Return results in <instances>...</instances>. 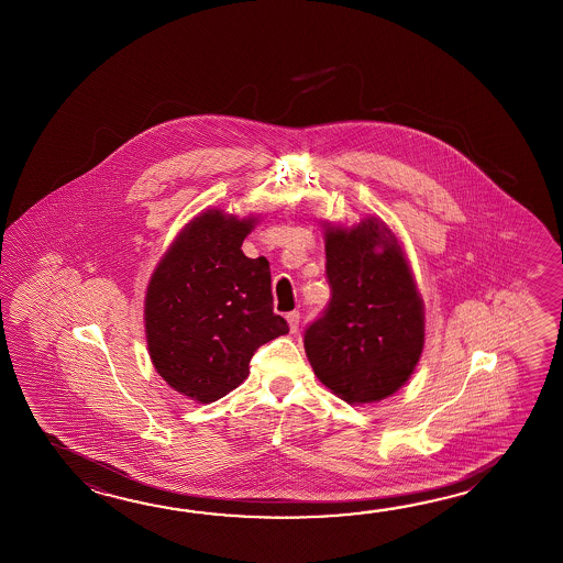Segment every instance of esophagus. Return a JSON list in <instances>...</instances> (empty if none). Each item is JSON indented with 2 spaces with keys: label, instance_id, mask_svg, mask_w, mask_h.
<instances>
[{
  "label": "esophagus",
  "instance_id": "esophagus-1",
  "mask_svg": "<svg viewBox=\"0 0 563 563\" xmlns=\"http://www.w3.org/2000/svg\"><path fill=\"white\" fill-rule=\"evenodd\" d=\"M287 321H288V327H290V333H297V329H299V322H300L299 310H292V312H288Z\"/></svg>",
  "mask_w": 563,
  "mask_h": 563
}]
</instances>
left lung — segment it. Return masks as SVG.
Instances as JSON below:
<instances>
[{
	"mask_svg": "<svg viewBox=\"0 0 563 563\" xmlns=\"http://www.w3.org/2000/svg\"><path fill=\"white\" fill-rule=\"evenodd\" d=\"M333 297L305 331L310 367L349 405L383 401L413 375L424 343L423 299L401 242L383 220L324 230Z\"/></svg>",
	"mask_w": 563,
	"mask_h": 563,
	"instance_id": "obj_1",
	"label": "left lung"
}]
</instances>
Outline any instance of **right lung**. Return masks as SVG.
Returning a JSON list of instances; mask_svg holds the SVG:
<instances>
[{"mask_svg": "<svg viewBox=\"0 0 563 563\" xmlns=\"http://www.w3.org/2000/svg\"><path fill=\"white\" fill-rule=\"evenodd\" d=\"M254 222L219 208L200 212L150 276L144 322L152 365L192 401L229 395L249 377L256 349L288 333L273 310L268 261L241 251Z\"/></svg>", "mask_w": 563, "mask_h": 563, "instance_id": "add662e5", "label": "right lung"}]
</instances>
